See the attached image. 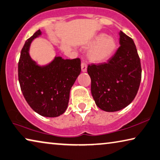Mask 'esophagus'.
Returning a JSON list of instances; mask_svg holds the SVG:
<instances>
[{
  "label": "esophagus",
  "instance_id": "obj_1",
  "mask_svg": "<svg viewBox=\"0 0 160 160\" xmlns=\"http://www.w3.org/2000/svg\"><path fill=\"white\" fill-rule=\"evenodd\" d=\"M81 70H82V72H86L87 71V64L84 61L81 62Z\"/></svg>",
  "mask_w": 160,
  "mask_h": 160
}]
</instances>
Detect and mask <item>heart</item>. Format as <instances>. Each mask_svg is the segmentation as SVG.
Instances as JSON below:
<instances>
[{
	"mask_svg": "<svg viewBox=\"0 0 160 160\" xmlns=\"http://www.w3.org/2000/svg\"><path fill=\"white\" fill-rule=\"evenodd\" d=\"M87 46L91 48L88 52V60L94 63H101L111 57L116 49L117 44L112 37L100 33L90 40Z\"/></svg>",
	"mask_w": 160,
	"mask_h": 160,
	"instance_id": "obj_1",
	"label": "heart"
}]
</instances>
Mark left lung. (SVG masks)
<instances>
[{"instance_id": "8db88e82", "label": "left lung", "mask_w": 160, "mask_h": 160, "mask_svg": "<svg viewBox=\"0 0 160 160\" xmlns=\"http://www.w3.org/2000/svg\"><path fill=\"white\" fill-rule=\"evenodd\" d=\"M120 45L108 62L88 66L94 100L106 112H116L130 105L141 82L140 59L135 42L121 30Z\"/></svg>"}]
</instances>
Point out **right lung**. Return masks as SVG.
<instances>
[{
    "instance_id": "right-lung-1",
    "label": "right lung",
    "mask_w": 160,
    "mask_h": 160,
    "mask_svg": "<svg viewBox=\"0 0 160 160\" xmlns=\"http://www.w3.org/2000/svg\"><path fill=\"white\" fill-rule=\"evenodd\" d=\"M38 30L28 39L18 62V80L24 98L35 112L47 118L61 115L66 110L72 86L81 71L80 59L55 56L46 65H38L30 58L32 40L41 35Z\"/></svg>"
}]
</instances>
